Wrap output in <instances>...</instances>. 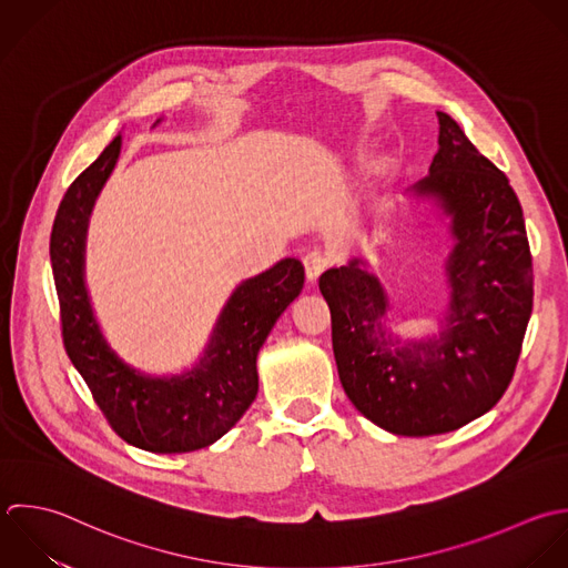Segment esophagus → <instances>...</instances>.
Masks as SVG:
<instances>
[{
	"label": "esophagus",
	"instance_id": "1",
	"mask_svg": "<svg viewBox=\"0 0 568 568\" xmlns=\"http://www.w3.org/2000/svg\"><path fill=\"white\" fill-rule=\"evenodd\" d=\"M303 265H305V274H307V281H316L327 267H329V258L314 250V252H307L305 258H303Z\"/></svg>",
	"mask_w": 568,
	"mask_h": 568
}]
</instances>
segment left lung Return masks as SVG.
Returning <instances> with one entry per match:
<instances>
[{
  "mask_svg": "<svg viewBox=\"0 0 568 568\" xmlns=\"http://www.w3.org/2000/svg\"><path fill=\"white\" fill-rule=\"evenodd\" d=\"M440 150L412 187L454 216L452 312L440 338L396 347L383 329L387 296L363 261L327 270L338 376L354 407L398 436H436L487 414L507 392L534 310V261L509 179L445 112Z\"/></svg>",
  "mask_w": 568,
  "mask_h": 568,
  "instance_id": "8db88e82",
  "label": "left lung"
}]
</instances>
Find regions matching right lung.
Instances as JSON below:
<instances>
[{
    "mask_svg": "<svg viewBox=\"0 0 568 568\" xmlns=\"http://www.w3.org/2000/svg\"><path fill=\"white\" fill-rule=\"evenodd\" d=\"M121 148L114 136L65 190L50 232L61 338L97 407L116 436L154 454L203 449L227 434L258 392L256 354L285 307L301 294L305 270L285 258L245 281L223 310L205 361L181 378H145L105 345L83 287V239L94 196Z\"/></svg>",
    "mask_w": 568,
    "mask_h": 568,
    "instance_id": "add662e5",
    "label": "right lung"
}]
</instances>
